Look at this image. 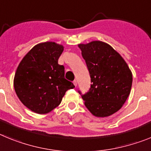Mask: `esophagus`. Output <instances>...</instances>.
<instances>
[{"instance_id":"obj_1","label":"esophagus","mask_w":151,"mask_h":151,"mask_svg":"<svg viewBox=\"0 0 151 151\" xmlns=\"http://www.w3.org/2000/svg\"><path fill=\"white\" fill-rule=\"evenodd\" d=\"M73 83H74V86H77V81H73Z\"/></svg>"}]
</instances>
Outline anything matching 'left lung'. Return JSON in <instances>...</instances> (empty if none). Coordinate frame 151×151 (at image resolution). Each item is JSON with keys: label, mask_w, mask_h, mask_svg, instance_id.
Instances as JSON below:
<instances>
[{"label": "left lung", "mask_w": 151, "mask_h": 151, "mask_svg": "<svg viewBox=\"0 0 151 151\" xmlns=\"http://www.w3.org/2000/svg\"><path fill=\"white\" fill-rule=\"evenodd\" d=\"M78 46L91 81L87 93H78L93 115L109 116L122 108L130 94L132 72L122 57L106 43L93 41Z\"/></svg>", "instance_id": "left-lung-1"}]
</instances>
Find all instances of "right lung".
Listing matches in <instances>:
<instances>
[{
    "mask_svg": "<svg viewBox=\"0 0 151 151\" xmlns=\"http://www.w3.org/2000/svg\"><path fill=\"white\" fill-rule=\"evenodd\" d=\"M64 50L52 42L36 45L19 63L14 85L19 100L31 111L48 113L58 106L74 83L65 78V68L58 61Z\"/></svg>",
    "mask_w": 151,
    "mask_h": 151,
    "instance_id": "right-lung-1",
    "label": "right lung"
}]
</instances>
